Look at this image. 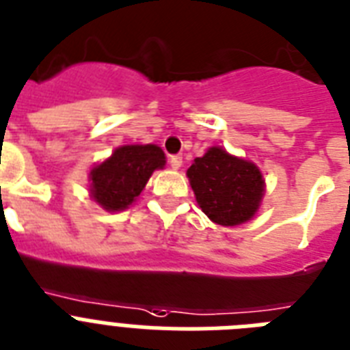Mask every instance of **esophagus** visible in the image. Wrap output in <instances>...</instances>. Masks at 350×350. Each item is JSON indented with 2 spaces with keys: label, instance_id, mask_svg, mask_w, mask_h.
I'll return each instance as SVG.
<instances>
[{
  "label": "esophagus",
  "instance_id": "esophagus-1",
  "mask_svg": "<svg viewBox=\"0 0 350 350\" xmlns=\"http://www.w3.org/2000/svg\"><path fill=\"white\" fill-rule=\"evenodd\" d=\"M169 163L172 169H180L181 163H183V157H181V154H172V157L169 158Z\"/></svg>",
  "mask_w": 350,
  "mask_h": 350
}]
</instances>
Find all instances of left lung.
<instances>
[{"mask_svg": "<svg viewBox=\"0 0 350 350\" xmlns=\"http://www.w3.org/2000/svg\"><path fill=\"white\" fill-rule=\"evenodd\" d=\"M196 201L215 224L239 226L256 213L263 178L254 163L211 148L187 170Z\"/></svg>", "mask_w": 350, "mask_h": 350, "instance_id": "left-lung-1", "label": "left lung"}]
</instances>
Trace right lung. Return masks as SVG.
Here are the masks:
<instances>
[{
    "instance_id": "1",
    "label": "right lung",
    "mask_w": 350,
    "mask_h": 350,
    "mask_svg": "<svg viewBox=\"0 0 350 350\" xmlns=\"http://www.w3.org/2000/svg\"><path fill=\"white\" fill-rule=\"evenodd\" d=\"M163 165L165 154L158 146H122L90 170V193L105 210H124L139 198L152 170Z\"/></svg>"
}]
</instances>
